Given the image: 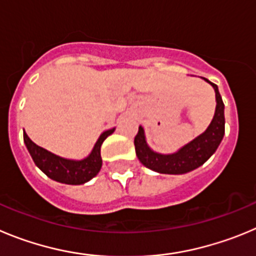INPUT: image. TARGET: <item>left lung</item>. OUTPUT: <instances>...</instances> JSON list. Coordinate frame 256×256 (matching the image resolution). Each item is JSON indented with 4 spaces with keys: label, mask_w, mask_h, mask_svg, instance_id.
I'll use <instances>...</instances> for the list:
<instances>
[{
    "label": "left lung",
    "mask_w": 256,
    "mask_h": 256,
    "mask_svg": "<svg viewBox=\"0 0 256 256\" xmlns=\"http://www.w3.org/2000/svg\"><path fill=\"white\" fill-rule=\"evenodd\" d=\"M202 79L213 86L217 104L210 125L199 136L181 146L174 153L162 154L154 152L149 146L145 139L144 128L142 126H139V131L134 140L135 152L140 162L152 171L164 174H188L204 164L220 146L224 135V104L217 85L210 82L206 78Z\"/></svg>",
    "instance_id": "left-lung-1"
}]
</instances>
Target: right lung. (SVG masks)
<instances>
[{
    "label": "right lung",
    "mask_w": 256,
    "mask_h": 256,
    "mask_svg": "<svg viewBox=\"0 0 256 256\" xmlns=\"http://www.w3.org/2000/svg\"><path fill=\"white\" fill-rule=\"evenodd\" d=\"M114 128L106 130L100 134L93 149L88 156L82 160H68L62 156L50 153L47 149L36 145L29 139L24 131V142L26 149L33 158L36 167L50 180L66 185H82L88 182L93 177L98 174L102 168V156H100V146L103 142L111 134H114Z\"/></svg>",
    "instance_id": "add662e5"
}]
</instances>
